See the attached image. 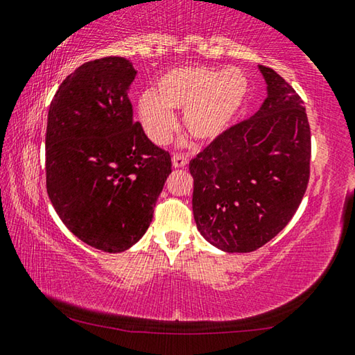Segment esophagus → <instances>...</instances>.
Returning a JSON list of instances; mask_svg holds the SVG:
<instances>
[{
  "label": "esophagus",
  "mask_w": 355,
  "mask_h": 355,
  "mask_svg": "<svg viewBox=\"0 0 355 355\" xmlns=\"http://www.w3.org/2000/svg\"><path fill=\"white\" fill-rule=\"evenodd\" d=\"M187 164H189V160H187V157H184V155H181V154L173 155V166L174 168H185L187 166Z\"/></svg>",
  "instance_id": "34e87169"
}]
</instances>
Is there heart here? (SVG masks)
Listing matches in <instances>:
<instances>
[{
  "label": "heart",
  "instance_id": "heart-1",
  "mask_svg": "<svg viewBox=\"0 0 355 355\" xmlns=\"http://www.w3.org/2000/svg\"><path fill=\"white\" fill-rule=\"evenodd\" d=\"M248 92V78L240 70L174 68L159 79L157 95L141 93L137 110L149 139L157 145H165L176 129L173 110H184V129L195 140L212 143L240 114Z\"/></svg>",
  "mask_w": 355,
  "mask_h": 355
}]
</instances>
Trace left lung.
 <instances>
[{
    "instance_id": "left-lung-1",
    "label": "left lung",
    "mask_w": 355,
    "mask_h": 355,
    "mask_svg": "<svg viewBox=\"0 0 355 355\" xmlns=\"http://www.w3.org/2000/svg\"><path fill=\"white\" fill-rule=\"evenodd\" d=\"M266 98L251 118L190 160L198 231L225 252H251L293 218L310 176V126L287 80L259 65Z\"/></svg>"
}]
</instances>
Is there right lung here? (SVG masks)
<instances>
[{"mask_svg": "<svg viewBox=\"0 0 355 355\" xmlns=\"http://www.w3.org/2000/svg\"><path fill=\"white\" fill-rule=\"evenodd\" d=\"M132 62L103 58L78 67L48 110L46 191L73 235L104 252H123L151 225L171 173L170 154L134 123L128 92Z\"/></svg>", "mask_w": 355, "mask_h": 355, "instance_id": "add662e5", "label": "right lung"}]
</instances>
